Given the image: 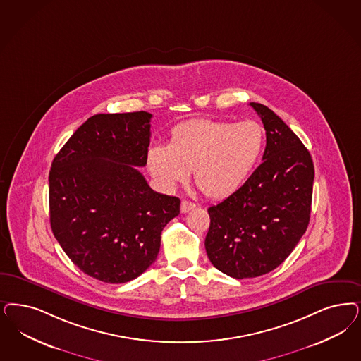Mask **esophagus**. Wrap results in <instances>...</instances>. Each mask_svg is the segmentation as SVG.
I'll return each mask as SVG.
<instances>
[{
	"label": "esophagus",
	"instance_id": "esophagus-1",
	"mask_svg": "<svg viewBox=\"0 0 361 361\" xmlns=\"http://www.w3.org/2000/svg\"><path fill=\"white\" fill-rule=\"evenodd\" d=\"M193 208H196V204H195V202H190V201H188V200H183V201H181V212H183V213L192 211Z\"/></svg>",
	"mask_w": 361,
	"mask_h": 361
}]
</instances>
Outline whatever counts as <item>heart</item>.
Here are the masks:
<instances>
[{
    "label": "heart",
    "mask_w": 361,
    "mask_h": 361,
    "mask_svg": "<svg viewBox=\"0 0 361 361\" xmlns=\"http://www.w3.org/2000/svg\"><path fill=\"white\" fill-rule=\"evenodd\" d=\"M265 132L253 120L241 123L197 118L177 125L169 144L148 150V168L157 183L173 189L195 174L211 199H224L245 184L262 157Z\"/></svg>",
    "instance_id": "heart-1"
}]
</instances>
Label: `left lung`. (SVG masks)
Instances as JSON below:
<instances>
[{"mask_svg":"<svg viewBox=\"0 0 361 361\" xmlns=\"http://www.w3.org/2000/svg\"><path fill=\"white\" fill-rule=\"evenodd\" d=\"M262 118L267 147L245 184L217 205L205 249L212 264L233 279L277 268L298 245L311 216L314 168L311 154L268 106L249 104Z\"/></svg>","mask_w":361,"mask_h":361,"instance_id":"obj_1","label":"left lung"}]
</instances>
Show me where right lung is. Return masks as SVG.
<instances>
[{"mask_svg":"<svg viewBox=\"0 0 361 361\" xmlns=\"http://www.w3.org/2000/svg\"><path fill=\"white\" fill-rule=\"evenodd\" d=\"M148 112L87 118L56 154L49 172L53 235L84 274L121 284L156 262L161 232L180 199L150 189L145 166Z\"/></svg>","mask_w":361,"mask_h":361,"instance_id":"add662e5","label":"right lung"}]
</instances>
